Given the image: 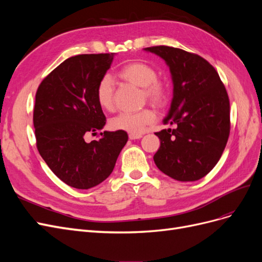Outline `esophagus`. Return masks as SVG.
Here are the masks:
<instances>
[{
  "instance_id": "obj_1",
  "label": "esophagus",
  "mask_w": 262,
  "mask_h": 262,
  "mask_svg": "<svg viewBox=\"0 0 262 262\" xmlns=\"http://www.w3.org/2000/svg\"><path fill=\"white\" fill-rule=\"evenodd\" d=\"M142 138V134H136V133H130L129 134V139L130 140H138Z\"/></svg>"
}]
</instances>
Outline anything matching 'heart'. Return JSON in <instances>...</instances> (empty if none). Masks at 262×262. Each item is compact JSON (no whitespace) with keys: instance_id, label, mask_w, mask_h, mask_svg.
Masks as SVG:
<instances>
[{"instance_id":"heart-1","label":"heart","mask_w":262,"mask_h":262,"mask_svg":"<svg viewBox=\"0 0 262 262\" xmlns=\"http://www.w3.org/2000/svg\"><path fill=\"white\" fill-rule=\"evenodd\" d=\"M118 75L123 81L142 87L143 97L152 104L163 107L168 99V89L166 83L157 78V71L145 62H130L119 70ZM98 105L107 112L115 106V86L108 74L102 76L96 86ZM156 120V113L152 108H144L138 113H121L110 119L109 126L115 131L140 134L146 125Z\"/></svg>"}]
</instances>
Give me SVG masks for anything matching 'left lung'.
I'll use <instances>...</instances> for the list:
<instances>
[{"mask_svg":"<svg viewBox=\"0 0 262 262\" xmlns=\"http://www.w3.org/2000/svg\"><path fill=\"white\" fill-rule=\"evenodd\" d=\"M144 50L165 60L173 84L169 114L164 123L176 128L155 133L161 146L154 162L172 179L199 180L217 164L229 137V99L225 86L216 70L195 53L168 46Z\"/></svg>","mask_w":262,"mask_h":262,"instance_id":"1","label":"left lung"}]
</instances>
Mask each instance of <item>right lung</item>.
<instances>
[{
	"mask_svg": "<svg viewBox=\"0 0 262 262\" xmlns=\"http://www.w3.org/2000/svg\"><path fill=\"white\" fill-rule=\"evenodd\" d=\"M114 60V53L78 54L47 75L36 93L34 126L37 148L58 178L76 189L99 185L113 172L128 141L123 131L96 134L106 117L96 99V86Z\"/></svg>",
	"mask_w": 262,
	"mask_h": 262,
	"instance_id": "add662e5",
	"label": "right lung"
}]
</instances>
